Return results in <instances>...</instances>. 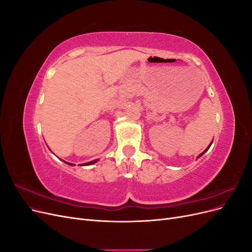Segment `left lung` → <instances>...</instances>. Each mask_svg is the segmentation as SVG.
Here are the masks:
<instances>
[{
    "instance_id": "left-lung-1",
    "label": "left lung",
    "mask_w": 252,
    "mask_h": 252,
    "mask_svg": "<svg viewBox=\"0 0 252 252\" xmlns=\"http://www.w3.org/2000/svg\"><path fill=\"white\" fill-rule=\"evenodd\" d=\"M211 144H212V143H211ZM211 144H210V145H211ZM210 145H209V146H208V148H207V149H206V150H205V151H204V152H202V154H201V155H200V156H199V157H197V158H200V157H202V156H203V155H204V154H205V152H206V151H207V150H208V149H209V147H210Z\"/></svg>"
}]
</instances>
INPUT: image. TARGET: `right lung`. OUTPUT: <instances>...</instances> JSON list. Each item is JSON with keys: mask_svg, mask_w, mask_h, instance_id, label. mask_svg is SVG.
<instances>
[{"mask_svg": "<svg viewBox=\"0 0 252 252\" xmlns=\"http://www.w3.org/2000/svg\"><path fill=\"white\" fill-rule=\"evenodd\" d=\"M96 161L94 159V161H91V162H89V163H86V164H84V165H91V164H94V163H95ZM67 163V162H66ZM67 164H69V163H67ZM69 165H72V164H69Z\"/></svg>", "mask_w": 252, "mask_h": 252, "instance_id": "1", "label": "right lung"}]
</instances>
